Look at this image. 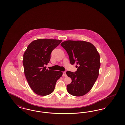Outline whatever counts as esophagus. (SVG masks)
Listing matches in <instances>:
<instances>
[{"instance_id":"1","label":"esophagus","mask_w":125,"mask_h":125,"mask_svg":"<svg viewBox=\"0 0 125 125\" xmlns=\"http://www.w3.org/2000/svg\"><path fill=\"white\" fill-rule=\"evenodd\" d=\"M63 76H66V74L65 72H63Z\"/></svg>"}]
</instances>
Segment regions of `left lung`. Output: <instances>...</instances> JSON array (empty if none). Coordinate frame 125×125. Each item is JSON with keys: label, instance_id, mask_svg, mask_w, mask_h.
Wrapping results in <instances>:
<instances>
[{"label": "left lung", "instance_id": "left-lung-1", "mask_svg": "<svg viewBox=\"0 0 125 125\" xmlns=\"http://www.w3.org/2000/svg\"><path fill=\"white\" fill-rule=\"evenodd\" d=\"M61 45L68 54L71 64L79 65H76L75 72H66L72 79L71 83L67 85V90L73 96L84 95L92 89L98 76L99 54L92 43L84 41H65Z\"/></svg>", "mask_w": 125, "mask_h": 125}]
</instances>
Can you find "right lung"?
<instances>
[{
    "label": "right lung",
    "mask_w": 125,
    "mask_h": 125,
    "mask_svg": "<svg viewBox=\"0 0 125 125\" xmlns=\"http://www.w3.org/2000/svg\"><path fill=\"white\" fill-rule=\"evenodd\" d=\"M61 40L39 39L31 42L23 55L24 73L30 88L36 94L47 95L54 90L63 73L48 70L51 54Z\"/></svg>",
    "instance_id": "obj_1"
}]
</instances>
